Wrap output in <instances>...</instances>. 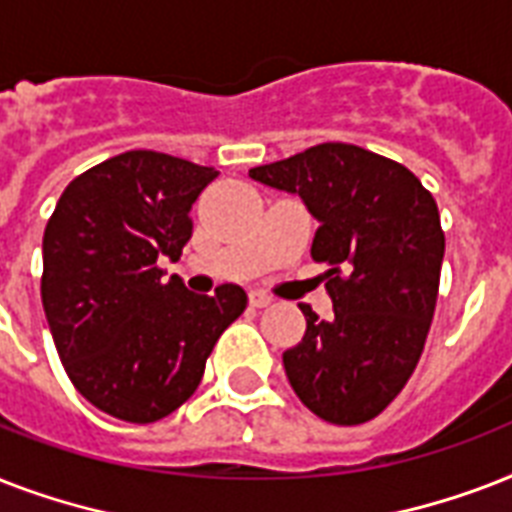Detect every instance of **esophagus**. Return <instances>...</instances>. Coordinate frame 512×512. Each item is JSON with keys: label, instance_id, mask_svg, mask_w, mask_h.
Instances as JSON below:
<instances>
[{"label": "esophagus", "instance_id": "obj_1", "mask_svg": "<svg viewBox=\"0 0 512 512\" xmlns=\"http://www.w3.org/2000/svg\"><path fill=\"white\" fill-rule=\"evenodd\" d=\"M271 303L273 300L265 295V292H249V305H252V308H268Z\"/></svg>", "mask_w": 512, "mask_h": 512}]
</instances>
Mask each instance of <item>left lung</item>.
Masks as SVG:
<instances>
[{
	"mask_svg": "<svg viewBox=\"0 0 512 512\" xmlns=\"http://www.w3.org/2000/svg\"><path fill=\"white\" fill-rule=\"evenodd\" d=\"M249 177L305 201L319 220L311 257L329 265L335 319L300 305L305 335L284 350L289 385L332 425L374 420L412 377L436 311L446 247L436 199L404 164L350 143H321Z\"/></svg>",
	"mask_w": 512,
	"mask_h": 512,
	"instance_id": "8db88e82",
	"label": "left lung"
}]
</instances>
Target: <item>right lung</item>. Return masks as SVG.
<instances>
[{
	"instance_id": "right-lung-1",
	"label": "right lung",
	"mask_w": 512,
	"mask_h": 512,
	"mask_svg": "<svg viewBox=\"0 0 512 512\" xmlns=\"http://www.w3.org/2000/svg\"><path fill=\"white\" fill-rule=\"evenodd\" d=\"M220 172L159 151H127L66 185L42 241V305L68 380L100 412L156 422L199 388L207 358L247 308L236 284L193 295L164 281L191 207Z\"/></svg>"
}]
</instances>
